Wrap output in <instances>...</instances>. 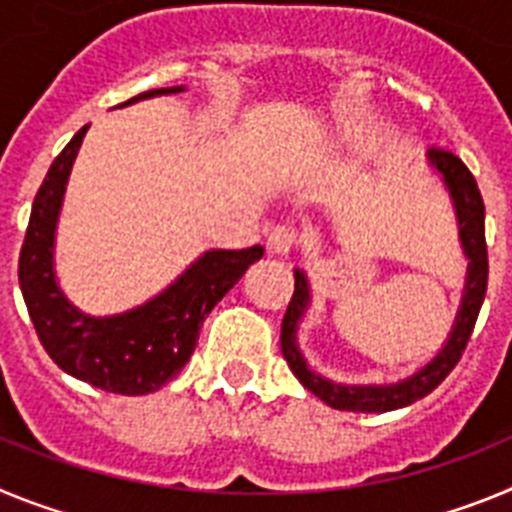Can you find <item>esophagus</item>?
Masks as SVG:
<instances>
[{
	"mask_svg": "<svg viewBox=\"0 0 512 512\" xmlns=\"http://www.w3.org/2000/svg\"><path fill=\"white\" fill-rule=\"evenodd\" d=\"M297 243H300V233H297V228H292L287 223L271 228L269 238H266V246H269L271 253H289Z\"/></svg>",
	"mask_w": 512,
	"mask_h": 512,
	"instance_id": "obj_1",
	"label": "esophagus"
}]
</instances>
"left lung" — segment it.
Instances as JSON below:
<instances>
[{
	"instance_id": "1",
	"label": "left lung",
	"mask_w": 512,
	"mask_h": 512,
	"mask_svg": "<svg viewBox=\"0 0 512 512\" xmlns=\"http://www.w3.org/2000/svg\"><path fill=\"white\" fill-rule=\"evenodd\" d=\"M431 164L441 171L446 184H449L451 197L456 202V215H459L461 243H464V251L469 256L467 295H464L461 310L456 315L454 333H451L449 343L443 346L441 354L405 382L384 384V387H341V384H333L328 379L318 377V374H312L295 346L297 320H300L307 305L305 274L295 271V295L289 300L282 320V354L292 374L302 382V387L310 390L315 397H320L330 408L348 410V413H387V410L405 408L410 402H418L420 397L431 395L438 384L449 377L451 369L459 364L469 338H472L479 307L485 302L487 271H490L485 241V202H482V194H479L477 179L456 153L433 146Z\"/></svg>"
}]
</instances>
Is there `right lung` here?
I'll list each match as a JSON object with an SVG mask.
<instances>
[{
    "label": "right lung",
    "mask_w": 512,
    "mask_h": 512,
    "mask_svg": "<svg viewBox=\"0 0 512 512\" xmlns=\"http://www.w3.org/2000/svg\"><path fill=\"white\" fill-rule=\"evenodd\" d=\"M182 87L148 89L128 102L176 94ZM87 125L69 140L35 194L20 251V289L40 343L63 372L115 395H148L182 372L212 307L228 295L264 248L210 251L189 266L164 295L138 310L89 318L71 307L53 279V230L63 189Z\"/></svg>",
    "instance_id": "right-lung-1"
}]
</instances>
